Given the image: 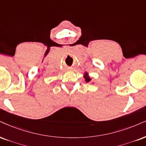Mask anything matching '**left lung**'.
<instances>
[{
  "label": "left lung",
  "instance_id": "1",
  "mask_svg": "<svg viewBox=\"0 0 146 146\" xmlns=\"http://www.w3.org/2000/svg\"><path fill=\"white\" fill-rule=\"evenodd\" d=\"M84 79H85V81L87 82H89L91 80V78L89 76V74H88L87 72L84 73Z\"/></svg>",
  "mask_w": 146,
  "mask_h": 146
}]
</instances>
